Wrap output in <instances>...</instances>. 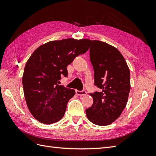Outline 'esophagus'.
<instances>
[{
	"instance_id": "1",
	"label": "esophagus",
	"mask_w": 156,
	"mask_h": 156,
	"mask_svg": "<svg viewBox=\"0 0 156 156\" xmlns=\"http://www.w3.org/2000/svg\"><path fill=\"white\" fill-rule=\"evenodd\" d=\"M76 94L78 96H84L87 94V92L84 90H81V91L76 90Z\"/></svg>"
}]
</instances>
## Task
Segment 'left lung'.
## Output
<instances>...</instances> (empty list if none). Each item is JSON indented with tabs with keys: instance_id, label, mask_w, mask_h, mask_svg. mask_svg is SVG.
<instances>
[{
	"instance_id": "left-lung-1",
	"label": "left lung",
	"mask_w": 156,
	"mask_h": 156,
	"mask_svg": "<svg viewBox=\"0 0 156 156\" xmlns=\"http://www.w3.org/2000/svg\"><path fill=\"white\" fill-rule=\"evenodd\" d=\"M90 42L94 84L101 91L90 94L93 104L86 109V114L93 124L104 126L115 122L126 106L130 72L124 56L115 47L98 40Z\"/></svg>"
}]
</instances>
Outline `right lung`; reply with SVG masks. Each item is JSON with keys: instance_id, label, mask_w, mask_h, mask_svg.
Listing matches in <instances>:
<instances>
[{"instance_id": "1", "label": "right lung", "mask_w": 156, "mask_h": 156, "mask_svg": "<svg viewBox=\"0 0 156 156\" xmlns=\"http://www.w3.org/2000/svg\"><path fill=\"white\" fill-rule=\"evenodd\" d=\"M89 48L90 40L68 38L49 41L33 52L22 82L27 107L37 120L51 124L62 119L75 91L59 85V80L68 76V66Z\"/></svg>"}]
</instances>
